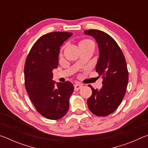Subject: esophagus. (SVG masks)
Segmentation results:
<instances>
[{"label":"esophagus","instance_id":"34e87169","mask_svg":"<svg viewBox=\"0 0 148 148\" xmlns=\"http://www.w3.org/2000/svg\"><path fill=\"white\" fill-rule=\"evenodd\" d=\"M83 87V85L81 84H76L74 85V90L75 91H78L80 89L82 88Z\"/></svg>","mask_w":148,"mask_h":148}]
</instances>
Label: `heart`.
Wrapping results in <instances>:
<instances>
[{
	"instance_id": "heart-1",
	"label": "heart",
	"mask_w": 148,
	"mask_h": 148,
	"mask_svg": "<svg viewBox=\"0 0 148 148\" xmlns=\"http://www.w3.org/2000/svg\"><path fill=\"white\" fill-rule=\"evenodd\" d=\"M86 41H89V40H82V42H86Z\"/></svg>"
}]
</instances>
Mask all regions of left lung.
<instances>
[{"label": "left lung", "mask_w": 148, "mask_h": 148, "mask_svg": "<svg viewBox=\"0 0 148 148\" xmlns=\"http://www.w3.org/2000/svg\"><path fill=\"white\" fill-rule=\"evenodd\" d=\"M84 34L93 37L98 44L99 57L96 71L103 78L101 89H92L87 99L89 109L97 116L104 117L113 113L121 104L126 92L129 72L126 61L116 42L103 31L91 29Z\"/></svg>", "instance_id": "obj_1"}]
</instances>
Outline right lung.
Listing matches in <instances>:
<instances>
[{
	"instance_id": "add662e5",
	"label": "right lung",
	"mask_w": 148,
	"mask_h": 148,
	"mask_svg": "<svg viewBox=\"0 0 148 148\" xmlns=\"http://www.w3.org/2000/svg\"><path fill=\"white\" fill-rule=\"evenodd\" d=\"M72 35L71 32H55L42 36L32 47L25 64L27 93L37 111L49 119H61L67 113L74 91L71 82L56 83L52 79V71L59 64L61 46Z\"/></svg>"
}]
</instances>
